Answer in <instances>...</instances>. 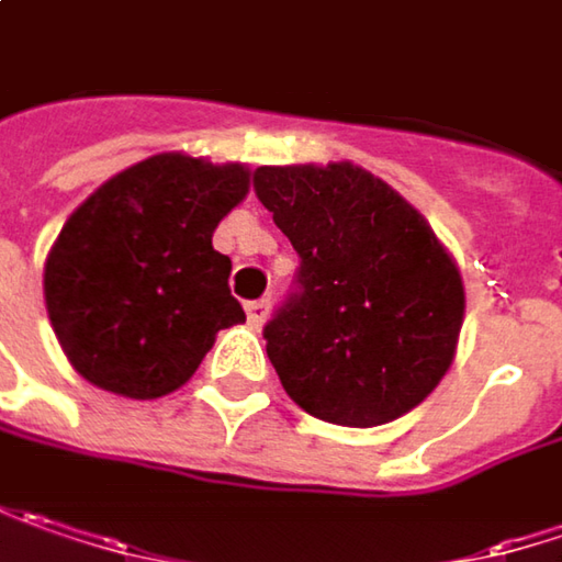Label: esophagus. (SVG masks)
<instances>
[{
    "mask_svg": "<svg viewBox=\"0 0 562 562\" xmlns=\"http://www.w3.org/2000/svg\"><path fill=\"white\" fill-rule=\"evenodd\" d=\"M268 310H271V303L268 300H252V303H246V319L252 328H262V323L268 319Z\"/></svg>",
    "mask_w": 562,
    "mask_h": 562,
    "instance_id": "esophagus-1",
    "label": "esophagus"
}]
</instances>
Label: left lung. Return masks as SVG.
<instances>
[{
	"label": "left lung",
	"instance_id": "obj_1",
	"mask_svg": "<svg viewBox=\"0 0 562 562\" xmlns=\"http://www.w3.org/2000/svg\"><path fill=\"white\" fill-rule=\"evenodd\" d=\"M259 202L300 256L266 351L306 414L379 427L417 407L452 367L462 274L414 205L341 164L259 167Z\"/></svg>",
	"mask_w": 562,
	"mask_h": 562
}]
</instances>
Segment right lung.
<instances>
[{
    "label": "right lung",
    "instance_id": "add662e5",
    "mask_svg": "<svg viewBox=\"0 0 562 562\" xmlns=\"http://www.w3.org/2000/svg\"><path fill=\"white\" fill-rule=\"evenodd\" d=\"M249 192V167L155 155L71 211L43 266V300L69 363L98 389L160 398L180 389L214 335L246 319L231 259L211 246Z\"/></svg>",
    "mask_w": 562,
    "mask_h": 562
}]
</instances>
